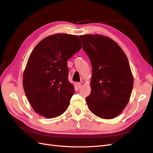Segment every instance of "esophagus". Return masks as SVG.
I'll list each match as a JSON object with an SVG mask.
<instances>
[{
	"instance_id": "1",
	"label": "esophagus",
	"mask_w": 153,
	"mask_h": 153,
	"mask_svg": "<svg viewBox=\"0 0 153 153\" xmlns=\"http://www.w3.org/2000/svg\"><path fill=\"white\" fill-rule=\"evenodd\" d=\"M82 86V84H80V83H77L76 84V87L78 89H80Z\"/></svg>"
}]
</instances>
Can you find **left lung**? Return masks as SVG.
Listing matches in <instances>:
<instances>
[{
  "mask_svg": "<svg viewBox=\"0 0 153 153\" xmlns=\"http://www.w3.org/2000/svg\"><path fill=\"white\" fill-rule=\"evenodd\" d=\"M80 38L92 67L91 92L85 98L88 108L100 118L114 119L126 107L132 92L133 76L128 59L108 37L96 34Z\"/></svg>",
  "mask_w": 153,
  "mask_h": 153,
  "instance_id": "left-lung-1",
  "label": "left lung"
}]
</instances>
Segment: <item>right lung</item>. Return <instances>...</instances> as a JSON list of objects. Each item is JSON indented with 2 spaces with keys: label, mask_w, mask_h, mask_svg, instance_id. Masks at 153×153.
Segmentation results:
<instances>
[{
  "label": "right lung",
  "mask_w": 153,
  "mask_h": 153,
  "mask_svg": "<svg viewBox=\"0 0 153 153\" xmlns=\"http://www.w3.org/2000/svg\"><path fill=\"white\" fill-rule=\"evenodd\" d=\"M81 47L78 36L58 33L44 38L32 50L23 74V87L37 114L51 119L67 110L75 93L68 79V60Z\"/></svg>",
  "instance_id": "add662e5"
}]
</instances>
